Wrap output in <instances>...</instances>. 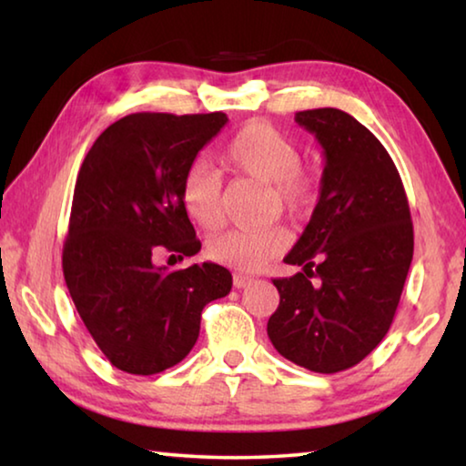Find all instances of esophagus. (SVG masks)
<instances>
[{
  "label": "esophagus",
  "mask_w": 466,
  "mask_h": 466,
  "mask_svg": "<svg viewBox=\"0 0 466 466\" xmlns=\"http://www.w3.org/2000/svg\"><path fill=\"white\" fill-rule=\"evenodd\" d=\"M255 281V278H250V275H244V273H234V286L236 288H247L250 283Z\"/></svg>",
  "instance_id": "obj_1"
}]
</instances>
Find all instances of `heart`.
Here are the masks:
<instances>
[{
    "label": "heart",
    "mask_w": 466,
    "mask_h": 466,
    "mask_svg": "<svg viewBox=\"0 0 466 466\" xmlns=\"http://www.w3.org/2000/svg\"><path fill=\"white\" fill-rule=\"evenodd\" d=\"M219 160L226 168L258 183L269 185L271 201L299 218L312 208L317 183L302 164V152L288 136L271 125L255 121L244 125L224 146ZM180 205L191 222L214 230L222 224V187L214 170L193 164L180 183ZM289 244V234L281 228H234L208 242V255L214 261L240 271H257L279 257Z\"/></svg>",
    "instance_id": "b5f03b06"
}]
</instances>
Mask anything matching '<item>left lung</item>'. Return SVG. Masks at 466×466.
<instances>
[{
  "label": "left lung",
  "instance_id": "1",
  "mask_svg": "<svg viewBox=\"0 0 466 466\" xmlns=\"http://www.w3.org/2000/svg\"><path fill=\"white\" fill-rule=\"evenodd\" d=\"M325 156L320 197L283 258L302 267L273 279L279 306L267 335L283 358L310 372L360 364L392 325L413 258V222L392 157L339 108L296 113Z\"/></svg>",
  "mask_w": 466,
  "mask_h": 466
}]
</instances>
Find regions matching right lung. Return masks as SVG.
Here are the masks:
<instances>
[{"label":"right lung","instance_id":"add662e5","mask_svg":"<svg viewBox=\"0 0 466 466\" xmlns=\"http://www.w3.org/2000/svg\"><path fill=\"white\" fill-rule=\"evenodd\" d=\"M226 123L224 113L127 115L100 133L77 172L63 275L88 333L123 372L177 366L199 337L205 304L232 289L222 265H156L157 252L201 250L180 183Z\"/></svg>","mask_w":466,"mask_h":466}]
</instances>
